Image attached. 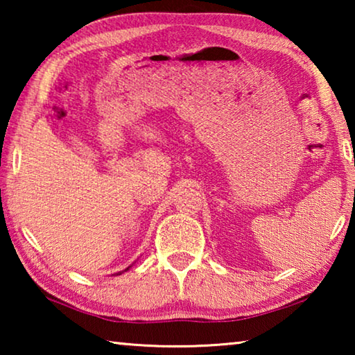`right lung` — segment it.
I'll return each mask as SVG.
<instances>
[{"label":"right lung","mask_w":355,"mask_h":355,"mask_svg":"<svg viewBox=\"0 0 355 355\" xmlns=\"http://www.w3.org/2000/svg\"><path fill=\"white\" fill-rule=\"evenodd\" d=\"M127 269H128V268H127Z\"/></svg>","instance_id":"right-lung-1"}]
</instances>
